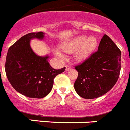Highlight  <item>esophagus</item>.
Masks as SVG:
<instances>
[{"label": "esophagus", "instance_id": "esophagus-1", "mask_svg": "<svg viewBox=\"0 0 130 130\" xmlns=\"http://www.w3.org/2000/svg\"><path fill=\"white\" fill-rule=\"evenodd\" d=\"M70 69H71V68H70V66H66V71H68V70H70Z\"/></svg>", "mask_w": 130, "mask_h": 130}]
</instances>
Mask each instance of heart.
Returning <instances> with one entry per match:
<instances>
[{
    "mask_svg": "<svg viewBox=\"0 0 130 130\" xmlns=\"http://www.w3.org/2000/svg\"><path fill=\"white\" fill-rule=\"evenodd\" d=\"M61 48L68 54L74 53V58L77 62H83L93 54L98 46V40L96 37L80 36L69 39L61 43ZM54 52L60 60H64L65 56L58 49H54Z\"/></svg>",
    "mask_w": 130,
    "mask_h": 130,
    "instance_id": "b5f03b06",
    "label": "heart"
}]
</instances>
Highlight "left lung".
Wrapping results in <instances>:
<instances>
[{
  "mask_svg": "<svg viewBox=\"0 0 130 130\" xmlns=\"http://www.w3.org/2000/svg\"><path fill=\"white\" fill-rule=\"evenodd\" d=\"M78 78L74 83L77 94L84 99L102 96L117 83L121 70V51L111 39L104 35L98 51L76 66Z\"/></svg>",
  "mask_w": 130,
  "mask_h": 130,
  "instance_id": "obj_1",
  "label": "left lung"
}]
</instances>
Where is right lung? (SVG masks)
<instances>
[{
    "instance_id": "1",
    "label": "right lung",
    "mask_w": 130,
    "mask_h": 130,
    "mask_svg": "<svg viewBox=\"0 0 130 130\" xmlns=\"http://www.w3.org/2000/svg\"><path fill=\"white\" fill-rule=\"evenodd\" d=\"M43 32L29 33L9 47L6 59L5 71L12 87L29 98L41 99L50 93L54 79L65 70H56L50 65L48 55L38 56L30 45L31 40H43Z\"/></svg>"
}]
</instances>
